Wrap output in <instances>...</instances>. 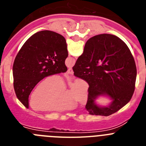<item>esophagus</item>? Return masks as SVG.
I'll list each match as a JSON object with an SVG mask.
<instances>
[{
  "instance_id": "obj_1",
  "label": "esophagus",
  "mask_w": 146,
  "mask_h": 146,
  "mask_svg": "<svg viewBox=\"0 0 146 146\" xmlns=\"http://www.w3.org/2000/svg\"><path fill=\"white\" fill-rule=\"evenodd\" d=\"M67 73H68V74H74V72H73V70H72V68H69V69H68V71H67Z\"/></svg>"
}]
</instances>
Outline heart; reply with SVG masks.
I'll return each instance as SVG.
<instances>
[{
    "mask_svg": "<svg viewBox=\"0 0 146 146\" xmlns=\"http://www.w3.org/2000/svg\"><path fill=\"white\" fill-rule=\"evenodd\" d=\"M87 88L85 82L77 80L66 91V84L59 76L52 75L40 81L29 98L30 107L34 110L63 111L74 108L77 101L87 102Z\"/></svg>",
    "mask_w": 146,
    "mask_h": 146,
    "instance_id": "b5f03b06",
    "label": "heart"
}]
</instances>
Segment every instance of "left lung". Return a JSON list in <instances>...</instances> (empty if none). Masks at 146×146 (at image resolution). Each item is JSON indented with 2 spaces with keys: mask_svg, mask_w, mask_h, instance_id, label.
<instances>
[{
  "mask_svg": "<svg viewBox=\"0 0 146 146\" xmlns=\"http://www.w3.org/2000/svg\"><path fill=\"white\" fill-rule=\"evenodd\" d=\"M67 57L65 38L55 32H37L25 42L15 59L13 77L17 97L25 108L29 107V95L39 81L66 72Z\"/></svg>",
  "mask_w": 146,
  "mask_h": 146,
  "instance_id": "1",
  "label": "left lung"
}]
</instances>
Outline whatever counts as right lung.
Returning a JSON list of instances; mask_svg holds the SVG:
<instances>
[{
    "mask_svg": "<svg viewBox=\"0 0 146 146\" xmlns=\"http://www.w3.org/2000/svg\"><path fill=\"white\" fill-rule=\"evenodd\" d=\"M72 69L74 76L89 86L86 109L90 115H110L132 97L136 65L127 45L116 36L104 33L89 38ZM100 96L110 98L111 103L104 107L96 105L95 100Z\"/></svg>",
    "mask_w": 146,
    "mask_h": 146,
    "instance_id": "right-lung-1",
    "label": "right lung"
}]
</instances>
